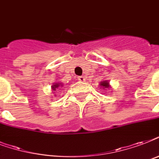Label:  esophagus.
Masks as SVG:
<instances>
[{
    "mask_svg": "<svg viewBox=\"0 0 159 159\" xmlns=\"http://www.w3.org/2000/svg\"><path fill=\"white\" fill-rule=\"evenodd\" d=\"M77 79H78V81H80V82H85V81H86V78H85V77H83V76L78 77H77Z\"/></svg>",
    "mask_w": 159,
    "mask_h": 159,
    "instance_id": "34e87169",
    "label": "esophagus"
}]
</instances>
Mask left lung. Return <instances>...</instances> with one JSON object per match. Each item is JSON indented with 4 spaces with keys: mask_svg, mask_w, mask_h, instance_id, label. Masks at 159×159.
I'll use <instances>...</instances> for the list:
<instances>
[{
    "mask_svg": "<svg viewBox=\"0 0 159 159\" xmlns=\"http://www.w3.org/2000/svg\"><path fill=\"white\" fill-rule=\"evenodd\" d=\"M100 87H102L103 90L110 89V88L111 87L108 81H102V82H100Z\"/></svg>",
    "mask_w": 159,
    "mask_h": 159,
    "instance_id": "8db88e82",
    "label": "left lung"
}]
</instances>
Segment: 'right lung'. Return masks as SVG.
I'll return each instance as SVG.
<instances>
[{
    "label": "right lung",
    "instance_id": "right-lung-1",
    "mask_svg": "<svg viewBox=\"0 0 159 159\" xmlns=\"http://www.w3.org/2000/svg\"><path fill=\"white\" fill-rule=\"evenodd\" d=\"M62 86H63V84L62 83H61V82H56V83H53V85H52V91L53 92H55V91H57V89H59V88H61V87H62ZM57 95L55 94V97H56Z\"/></svg>",
    "mask_w": 159,
    "mask_h": 159
}]
</instances>
